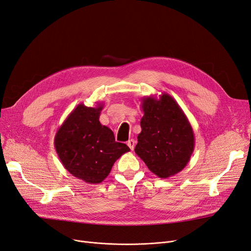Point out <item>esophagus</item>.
Masks as SVG:
<instances>
[{"mask_svg":"<svg viewBox=\"0 0 251 251\" xmlns=\"http://www.w3.org/2000/svg\"><path fill=\"white\" fill-rule=\"evenodd\" d=\"M126 144H127V146L129 147V149H130V150H134L135 145H136V141H135L134 139H130V140H128V141H127Z\"/></svg>","mask_w":251,"mask_h":251,"instance_id":"34e87169","label":"esophagus"}]
</instances>
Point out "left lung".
<instances>
[{"mask_svg": "<svg viewBox=\"0 0 251 251\" xmlns=\"http://www.w3.org/2000/svg\"><path fill=\"white\" fill-rule=\"evenodd\" d=\"M144 115L135 152L161 178L180 173L194 151V132L176 101L163 93L142 99Z\"/></svg>", "mask_w": 251, "mask_h": 251, "instance_id": "8db88e82", "label": "left lung"}]
</instances>
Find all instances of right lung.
Returning <instances> with one entry per match:
<instances>
[{
    "label": "right lung",
    "instance_id": "right-lung-1",
    "mask_svg": "<svg viewBox=\"0 0 251 251\" xmlns=\"http://www.w3.org/2000/svg\"><path fill=\"white\" fill-rule=\"evenodd\" d=\"M104 104L95 107L78 104L55 135L54 145L64 168L88 184H100L114 162L129 151L115 142L112 130L99 122Z\"/></svg>",
    "mask_w": 251,
    "mask_h": 251
}]
</instances>
